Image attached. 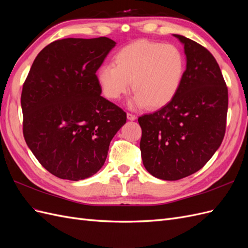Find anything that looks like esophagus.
Instances as JSON below:
<instances>
[{
  "mask_svg": "<svg viewBox=\"0 0 248 248\" xmlns=\"http://www.w3.org/2000/svg\"><path fill=\"white\" fill-rule=\"evenodd\" d=\"M127 119L130 120V121H134V120L137 119V116H134L132 114H129V112H127Z\"/></svg>",
  "mask_w": 248,
  "mask_h": 248,
  "instance_id": "esophagus-1",
  "label": "esophagus"
}]
</instances>
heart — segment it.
<instances>
[{"instance_id":"obj_1","label":"heart","mask_w":248,"mask_h":248,"mask_svg":"<svg viewBox=\"0 0 248 248\" xmlns=\"http://www.w3.org/2000/svg\"><path fill=\"white\" fill-rule=\"evenodd\" d=\"M114 64L100 66L96 80L101 93L117 100L128 92L130 108L158 109L175 98L185 72V59L177 46L148 40L132 42L120 49Z\"/></svg>"}]
</instances>
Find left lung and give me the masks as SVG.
Returning <instances> with one entry per match:
<instances>
[{
    "instance_id": "8db88e82",
    "label": "left lung",
    "mask_w": 248,
    "mask_h": 248,
    "mask_svg": "<svg viewBox=\"0 0 248 248\" xmlns=\"http://www.w3.org/2000/svg\"><path fill=\"white\" fill-rule=\"evenodd\" d=\"M182 43L186 69L175 98L139 118L145 169L167 181L190 176L221 145L228 114V88L214 57L201 44L174 34Z\"/></svg>"
}]
</instances>
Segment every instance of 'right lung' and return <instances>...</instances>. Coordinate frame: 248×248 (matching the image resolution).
<instances>
[{
  "mask_svg": "<svg viewBox=\"0 0 248 248\" xmlns=\"http://www.w3.org/2000/svg\"><path fill=\"white\" fill-rule=\"evenodd\" d=\"M116 42L66 38L44 47L22 87L24 137L41 166L60 178L92 177L106 162L126 112L103 98L98 70Z\"/></svg>",
  "mask_w": 248,
  "mask_h": 248,
  "instance_id": "1",
  "label": "right lung"
}]
</instances>
